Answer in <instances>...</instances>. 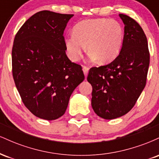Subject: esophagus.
I'll use <instances>...</instances> for the list:
<instances>
[{
  "mask_svg": "<svg viewBox=\"0 0 159 159\" xmlns=\"http://www.w3.org/2000/svg\"><path fill=\"white\" fill-rule=\"evenodd\" d=\"M88 71H89V68L87 66H84L83 67V72L84 74L85 77H87V74H88Z\"/></svg>",
  "mask_w": 159,
  "mask_h": 159,
  "instance_id": "esophagus-1",
  "label": "esophagus"
}]
</instances>
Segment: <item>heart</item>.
Wrapping results in <instances>:
<instances>
[{"label":"heart","instance_id":"obj_1","mask_svg":"<svg viewBox=\"0 0 159 159\" xmlns=\"http://www.w3.org/2000/svg\"><path fill=\"white\" fill-rule=\"evenodd\" d=\"M123 28L116 20L106 18L86 19L76 24L73 35L66 37L67 54L72 61L81 57L85 45L91 59L98 63L112 61L121 52Z\"/></svg>","mask_w":159,"mask_h":159}]
</instances>
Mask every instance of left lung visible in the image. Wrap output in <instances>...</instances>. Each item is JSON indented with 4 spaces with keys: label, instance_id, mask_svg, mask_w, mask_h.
I'll list each match as a JSON object with an SVG mask.
<instances>
[{
    "label": "left lung",
    "instance_id": "8db88e82",
    "mask_svg": "<svg viewBox=\"0 0 159 159\" xmlns=\"http://www.w3.org/2000/svg\"><path fill=\"white\" fill-rule=\"evenodd\" d=\"M119 16L125 25L121 52L109 64L92 67L87 78L93 87V109L105 120L132 110L146 86L149 66L148 43L142 27L132 18Z\"/></svg>",
    "mask_w": 159,
    "mask_h": 159
}]
</instances>
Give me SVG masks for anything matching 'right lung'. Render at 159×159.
<instances>
[{
    "label": "right lung",
    "instance_id": "1",
    "mask_svg": "<svg viewBox=\"0 0 159 159\" xmlns=\"http://www.w3.org/2000/svg\"><path fill=\"white\" fill-rule=\"evenodd\" d=\"M74 15L43 10L16 34L12 71L24 105L33 114L54 120L65 114L71 94L84 80L81 65L66 54L63 32Z\"/></svg>",
    "mask_w": 159,
    "mask_h": 159
}]
</instances>
